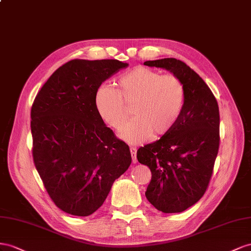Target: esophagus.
<instances>
[{"instance_id":"obj_1","label":"esophagus","mask_w":251,"mask_h":251,"mask_svg":"<svg viewBox=\"0 0 251 251\" xmlns=\"http://www.w3.org/2000/svg\"><path fill=\"white\" fill-rule=\"evenodd\" d=\"M130 153L132 156V163H137V148L130 147Z\"/></svg>"}]
</instances>
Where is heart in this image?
Returning <instances> with one entry per match:
<instances>
[{
	"label": "heart",
	"instance_id": "obj_1",
	"mask_svg": "<svg viewBox=\"0 0 251 251\" xmlns=\"http://www.w3.org/2000/svg\"><path fill=\"white\" fill-rule=\"evenodd\" d=\"M184 86L175 75L137 67L122 75L117 89L101 85L95 95V105L101 118L114 129H121L128 118L125 104L133 103V119L120 133L132 145L150 135L167 133L176 123L184 103Z\"/></svg>",
	"mask_w": 251,
	"mask_h": 251
}]
</instances>
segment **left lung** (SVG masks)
<instances>
[{
  "label": "left lung",
  "mask_w": 251,
  "mask_h": 251,
  "mask_svg": "<svg viewBox=\"0 0 251 251\" xmlns=\"http://www.w3.org/2000/svg\"><path fill=\"white\" fill-rule=\"evenodd\" d=\"M144 65L169 70L184 86V104L176 123L163 137L139 148L138 161L151 171L145 196L164 213L182 212L208 187L220 145L217 99L195 70L174 58Z\"/></svg>",
  "instance_id": "1"
}]
</instances>
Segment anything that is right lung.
I'll return each mask as SVG.
<instances>
[{
	"label": "right lung",
	"instance_id": "1",
	"mask_svg": "<svg viewBox=\"0 0 251 251\" xmlns=\"http://www.w3.org/2000/svg\"><path fill=\"white\" fill-rule=\"evenodd\" d=\"M127 66L118 60H71L34 99L33 162L50 199L64 212L90 216L130 166L129 147L104 124L95 105L97 89Z\"/></svg>",
	"mask_w": 251,
	"mask_h": 251
}]
</instances>
